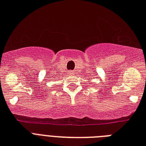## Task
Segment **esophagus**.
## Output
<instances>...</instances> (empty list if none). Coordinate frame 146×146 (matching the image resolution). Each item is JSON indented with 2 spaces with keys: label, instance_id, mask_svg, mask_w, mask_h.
<instances>
[{
  "label": "esophagus",
  "instance_id": "obj_1",
  "mask_svg": "<svg viewBox=\"0 0 146 146\" xmlns=\"http://www.w3.org/2000/svg\"><path fill=\"white\" fill-rule=\"evenodd\" d=\"M68 73H69L70 75H73V74H74V72H73V71H69Z\"/></svg>",
  "mask_w": 146,
  "mask_h": 146
}]
</instances>
